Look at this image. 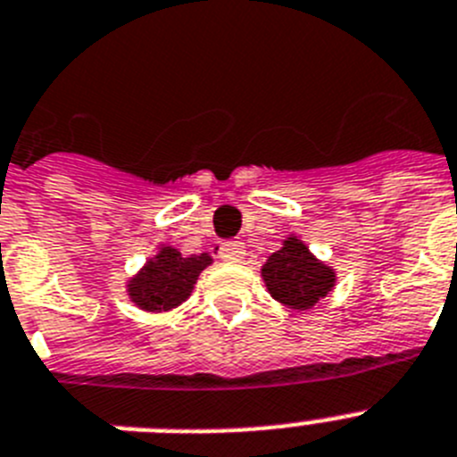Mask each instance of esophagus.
Wrapping results in <instances>:
<instances>
[{
	"label": "esophagus",
	"instance_id": "obj_1",
	"mask_svg": "<svg viewBox=\"0 0 457 457\" xmlns=\"http://www.w3.org/2000/svg\"><path fill=\"white\" fill-rule=\"evenodd\" d=\"M245 256V245L240 240H233V243H224L220 247V259L221 261H243Z\"/></svg>",
	"mask_w": 457,
	"mask_h": 457
}]
</instances>
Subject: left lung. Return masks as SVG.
<instances>
[{
  "label": "left lung",
  "mask_w": 457,
  "mask_h": 457,
  "mask_svg": "<svg viewBox=\"0 0 457 457\" xmlns=\"http://www.w3.org/2000/svg\"><path fill=\"white\" fill-rule=\"evenodd\" d=\"M261 275L272 298L291 310H310L335 287L333 268L314 259L295 236L287 237L284 247L268 256Z\"/></svg>",
  "instance_id": "8db88e82"
}]
</instances>
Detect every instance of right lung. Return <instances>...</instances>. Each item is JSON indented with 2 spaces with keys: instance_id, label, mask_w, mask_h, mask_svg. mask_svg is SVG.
I'll use <instances>...</instances> for the list:
<instances>
[{
  "instance_id": "add662e5",
  "label": "right lung",
  "mask_w": 457,
  "mask_h": 457,
  "mask_svg": "<svg viewBox=\"0 0 457 457\" xmlns=\"http://www.w3.org/2000/svg\"><path fill=\"white\" fill-rule=\"evenodd\" d=\"M212 263L210 254L182 256L178 249L162 247L143 270L127 284L129 298L145 312H169L191 295L201 270Z\"/></svg>"
}]
</instances>
